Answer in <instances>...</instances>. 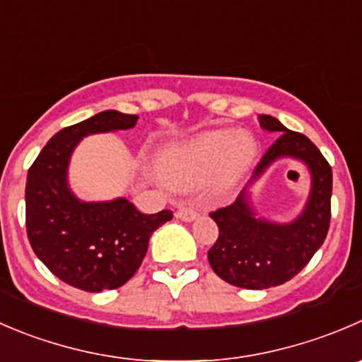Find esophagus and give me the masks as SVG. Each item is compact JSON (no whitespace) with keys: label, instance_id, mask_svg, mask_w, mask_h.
<instances>
[{"label":"esophagus","instance_id":"obj_1","mask_svg":"<svg viewBox=\"0 0 362 362\" xmlns=\"http://www.w3.org/2000/svg\"><path fill=\"white\" fill-rule=\"evenodd\" d=\"M175 216H177L180 221H184V223H192V221L198 217V212H196L194 209H191V206H180Z\"/></svg>","mask_w":362,"mask_h":362}]
</instances>
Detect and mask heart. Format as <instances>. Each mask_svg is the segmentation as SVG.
<instances>
[{
    "label": "heart",
    "mask_w": 362,
    "mask_h": 362,
    "mask_svg": "<svg viewBox=\"0 0 362 362\" xmlns=\"http://www.w3.org/2000/svg\"><path fill=\"white\" fill-rule=\"evenodd\" d=\"M255 139L244 131H209L160 152L159 173L170 187L187 191L210 178L216 192L237 184L255 157Z\"/></svg>",
    "instance_id": "heart-1"
}]
</instances>
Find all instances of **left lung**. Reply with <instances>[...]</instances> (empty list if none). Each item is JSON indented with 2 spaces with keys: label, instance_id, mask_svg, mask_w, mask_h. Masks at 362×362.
<instances>
[{
  "label": "left lung",
  "instance_id": "obj_1",
  "mask_svg": "<svg viewBox=\"0 0 362 362\" xmlns=\"http://www.w3.org/2000/svg\"><path fill=\"white\" fill-rule=\"evenodd\" d=\"M259 127L276 134L231 205L210 214L219 238L209 262L221 279L238 288L263 290L290 281L324 244L331 221L332 171L320 150L304 134L286 129L278 118L259 115ZM299 160L310 173V192L293 220L279 223L263 218L254 205V185L278 160Z\"/></svg>",
  "mask_w": 362,
  "mask_h": 362
}]
</instances>
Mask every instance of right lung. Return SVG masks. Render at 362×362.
<instances>
[{"mask_svg": "<svg viewBox=\"0 0 362 362\" xmlns=\"http://www.w3.org/2000/svg\"><path fill=\"white\" fill-rule=\"evenodd\" d=\"M138 115L107 110L56 132L26 178V230L35 255L66 285L103 292L125 285L141 265L170 210L141 214L127 198L86 202L72 191L69 166L88 136L132 129Z\"/></svg>", "mask_w": 362, "mask_h": 362, "instance_id": "add662e5", "label": "right lung"}]
</instances>
